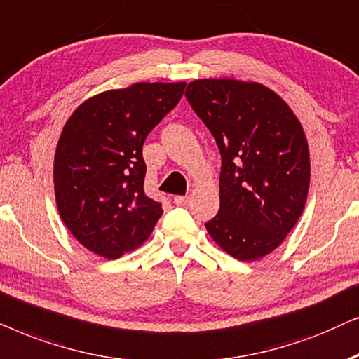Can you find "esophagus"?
I'll return each instance as SVG.
<instances>
[{
	"instance_id": "1",
	"label": "esophagus",
	"mask_w": 359,
	"mask_h": 359,
	"mask_svg": "<svg viewBox=\"0 0 359 359\" xmlns=\"http://www.w3.org/2000/svg\"><path fill=\"white\" fill-rule=\"evenodd\" d=\"M189 197H185V195H175L174 197V203L177 205V207H185V205L189 203Z\"/></svg>"
}]
</instances>
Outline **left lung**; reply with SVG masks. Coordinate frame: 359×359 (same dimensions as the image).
Returning a JSON list of instances; mask_svg holds the SVG:
<instances>
[{"label": "left lung", "instance_id": "left-lung-1", "mask_svg": "<svg viewBox=\"0 0 359 359\" xmlns=\"http://www.w3.org/2000/svg\"><path fill=\"white\" fill-rule=\"evenodd\" d=\"M185 98L222 156L219 210L207 231L236 259H259L284 241L307 200L302 124L279 95L255 82L195 80Z\"/></svg>", "mask_w": 359, "mask_h": 359}]
</instances>
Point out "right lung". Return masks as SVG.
<instances>
[{
	"label": "right lung",
	"instance_id": "add662e5",
	"mask_svg": "<svg viewBox=\"0 0 359 359\" xmlns=\"http://www.w3.org/2000/svg\"><path fill=\"white\" fill-rule=\"evenodd\" d=\"M185 83H135L80 104L54 161L62 222L87 250L116 259L147 240L162 215L144 192L146 137L172 111Z\"/></svg>",
	"mask_w": 359,
	"mask_h": 359
}]
</instances>
